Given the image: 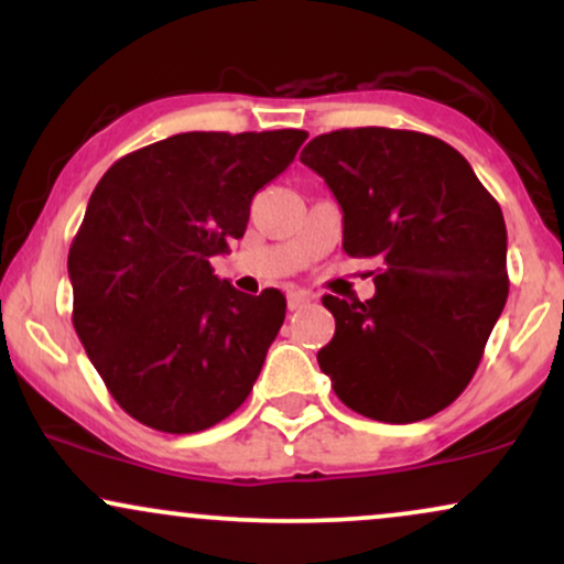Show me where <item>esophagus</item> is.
<instances>
[{"instance_id": "1", "label": "esophagus", "mask_w": 564, "mask_h": 564, "mask_svg": "<svg viewBox=\"0 0 564 564\" xmlns=\"http://www.w3.org/2000/svg\"><path fill=\"white\" fill-rule=\"evenodd\" d=\"M310 304V294L304 291H289V310H302Z\"/></svg>"}]
</instances>
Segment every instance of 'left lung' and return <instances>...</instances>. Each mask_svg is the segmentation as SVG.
Segmentation results:
<instances>
[{
    "label": "left lung",
    "instance_id": "1",
    "mask_svg": "<svg viewBox=\"0 0 564 564\" xmlns=\"http://www.w3.org/2000/svg\"><path fill=\"white\" fill-rule=\"evenodd\" d=\"M300 161L339 200L341 249L384 262L371 300L323 296L336 332L321 371L368 419L435 416L467 390L507 304L501 206L456 148L408 129H336Z\"/></svg>",
    "mask_w": 564,
    "mask_h": 564
}]
</instances>
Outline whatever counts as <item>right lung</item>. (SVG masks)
Returning a JSON list of instances; mask_svg holds the SVG:
<instances>
[{
	"label": "right lung",
	"instance_id": "obj_1",
	"mask_svg": "<svg viewBox=\"0 0 564 564\" xmlns=\"http://www.w3.org/2000/svg\"><path fill=\"white\" fill-rule=\"evenodd\" d=\"M307 132H183L119 159L68 251L74 328L132 419L191 435L249 398L286 296L232 289L212 257L241 238L254 193Z\"/></svg>",
	"mask_w": 564,
	"mask_h": 564
}]
</instances>
